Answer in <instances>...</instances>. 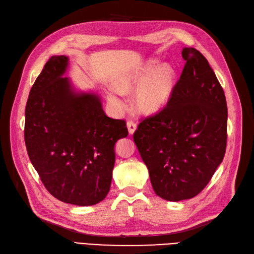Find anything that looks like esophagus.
Instances as JSON below:
<instances>
[{
  "instance_id": "obj_1",
  "label": "esophagus",
  "mask_w": 254,
  "mask_h": 254,
  "mask_svg": "<svg viewBox=\"0 0 254 254\" xmlns=\"http://www.w3.org/2000/svg\"><path fill=\"white\" fill-rule=\"evenodd\" d=\"M127 128H128L129 134H133L136 130V124L132 121H129V122H127Z\"/></svg>"
}]
</instances>
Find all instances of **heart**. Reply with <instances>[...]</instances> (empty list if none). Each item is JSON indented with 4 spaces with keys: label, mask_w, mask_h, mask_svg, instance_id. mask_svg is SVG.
<instances>
[{
    "label": "heart",
    "mask_w": 254,
    "mask_h": 254,
    "mask_svg": "<svg viewBox=\"0 0 254 254\" xmlns=\"http://www.w3.org/2000/svg\"><path fill=\"white\" fill-rule=\"evenodd\" d=\"M176 83L174 68L167 64H159L149 59L132 70L120 74L114 88L107 93L109 103L118 110L125 108L124 94L136 91L134 106L143 115H155L162 111L170 102Z\"/></svg>",
    "instance_id": "obj_1"
}]
</instances>
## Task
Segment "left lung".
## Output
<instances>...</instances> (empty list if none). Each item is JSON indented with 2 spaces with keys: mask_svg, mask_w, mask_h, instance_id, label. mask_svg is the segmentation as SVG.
Listing matches in <instances>:
<instances>
[{
  "mask_svg": "<svg viewBox=\"0 0 254 254\" xmlns=\"http://www.w3.org/2000/svg\"><path fill=\"white\" fill-rule=\"evenodd\" d=\"M182 57L186 64L170 102L133 134L153 190L168 201L200 193L227 145V102L216 75L196 49L184 48Z\"/></svg>",
  "mask_w": 254,
  "mask_h": 254,
  "instance_id": "obj_1",
  "label": "left lung"
}]
</instances>
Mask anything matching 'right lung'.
<instances>
[{
  "mask_svg": "<svg viewBox=\"0 0 254 254\" xmlns=\"http://www.w3.org/2000/svg\"><path fill=\"white\" fill-rule=\"evenodd\" d=\"M64 55L45 64L29 92L24 140L30 162L58 200L93 205L110 190L114 145L128 135L124 120L107 117L99 95L76 92L64 77Z\"/></svg>",
  "mask_w": 254,
  "mask_h": 254,
  "instance_id": "right-lung-1",
  "label": "right lung"
}]
</instances>
